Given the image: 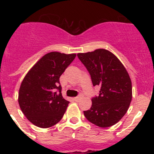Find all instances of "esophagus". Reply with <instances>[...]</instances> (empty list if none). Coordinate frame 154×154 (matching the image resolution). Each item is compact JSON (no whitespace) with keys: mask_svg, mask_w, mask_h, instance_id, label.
I'll list each match as a JSON object with an SVG mask.
<instances>
[{"mask_svg":"<svg viewBox=\"0 0 154 154\" xmlns=\"http://www.w3.org/2000/svg\"><path fill=\"white\" fill-rule=\"evenodd\" d=\"M82 97V95H79V96H76V97H75L74 100L75 101H79V100Z\"/></svg>","mask_w":154,"mask_h":154,"instance_id":"34e87169","label":"esophagus"}]
</instances>
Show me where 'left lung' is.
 I'll return each instance as SVG.
<instances>
[{"mask_svg":"<svg viewBox=\"0 0 154 154\" xmlns=\"http://www.w3.org/2000/svg\"><path fill=\"white\" fill-rule=\"evenodd\" d=\"M91 76L92 85L100 86L92 99L90 109L84 111L89 122L102 128L118 123L127 112L132 100V82L117 57L106 49L77 55Z\"/></svg>","mask_w":154,"mask_h":154,"instance_id":"obj_1","label":"left lung"}]
</instances>
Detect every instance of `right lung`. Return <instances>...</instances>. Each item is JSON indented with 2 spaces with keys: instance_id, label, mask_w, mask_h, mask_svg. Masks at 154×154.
Instances as JSON below:
<instances>
[{
  "instance_id": "right-lung-1",
  "label": "right lung",
  "mask_w": 154,
  "mask_h": 154,
  "mask_svg": "<svg viewBox=\"0 0 154 154\" xmlns=\"http://www.w3.org/2000/svg\"><path fill=\"white\" fill-rule=\"evenodd\" d=\"M75 56L57 51L48 53L23 79L18 93L19 106L27 119L36 126L51 127L63 117L69 102L62 97L59 78Z\"/></svg>"
}]
</instances>
